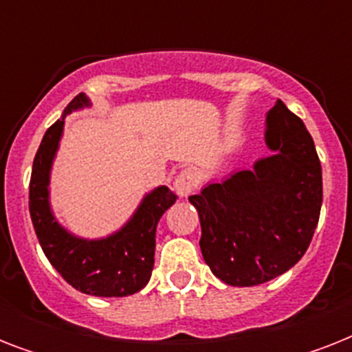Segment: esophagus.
<instances>
[{
  "label": "esophagus",
  "instance_id": "esophagus-1",
  "mask_svg": "<svg viewBox=\"0 0 352 352\" xmlns=\"http://www.w3.org/2000/svg\"><path fill=\"white\" fill-rule=\"evenodd\" d=\"M197 186V177L195 173L190 170L181 171L179 175H177L175 182H173V190L181 199H186L188 195H192V192Z\"/></svg>",
  "mask_w": 352,
  "mask_h": 352
}]
</instances>
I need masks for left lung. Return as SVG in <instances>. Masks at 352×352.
I'll list each match as a JSON object with an SVG mask.
<instances>
[{
  "mask_svg": "<svg viewBox=\"0 0 352 352\" xmlns=\"http://www.w3.org/2000/svg\"><path fill=\"white\" fill-rule=\"evenodd\" d=\"M268 157L192 195L201 252L215 278L256 287L294 267L311 245L323 201L322 164L305 124L278 100L265 118Z\"/></svg>",
  "mask_w": 352,
  "mask_h": 352,
  "instance_id": "left-lung-1",
  "label": "left lung"
}]
</instances>
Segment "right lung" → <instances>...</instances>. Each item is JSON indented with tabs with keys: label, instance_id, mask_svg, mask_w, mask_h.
<instances>
[{
	"label": "right lung",
	"instance_id": "right-lung-1",
	"mask_svg": "<svg viewBox=\"0 0 352 352\" xmlns=\"http://www.w3.org/2000/svg\"><path fill=\"white\" fill-rule=\"evenodd\" d=\"M87 107H91L89 96L82 93L41 138L32 162L29 212L41 250L69 285L89 296L122 298L148 285L155 263L157 225L177 197L170 188H153L118 230L95 239L73 234L58 221L51 204L52 164L63 137L65 117Z\"/></svg>",
	"mask_w": 352,
	"mask_h": 352
}]
</instances>
